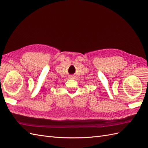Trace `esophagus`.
<instances>
[{
  "mask_svg": "<svg viewBox=\"0 0 148 148\" xmlns=\"http://www.w3.org/2000/svg\"><path fill=\"white\" fill-rule=\"evenodd\" d=\"M75 75H71L70 76H69V78L70 79H75Z\"/></svg>",
  "mask_w": 148,
  "mask_h": 148,
  "instance_id": "esophagus-1",
  "label": "esophagus"
}]
</instances>
